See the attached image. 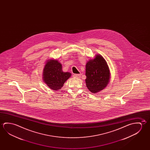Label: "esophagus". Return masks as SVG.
I'll return each mask as SVG.
<instances>
[{
	"instance_id": "34e87169",
	"label": "esophagus",
	"mask_w": 150,
	"mask_h": 150,
	"mask_svg": "<svg viewBox=\"0 0 150 150\" xmlns=\"http://www.w3.org/2000/svg\"><path fill=\"white\" fill-rule=\"evenodd\" d=\"M81 76V74H74V75H73V76H74V77L78 78V79L80 78Z\"/></svg>"
}]
</instances>
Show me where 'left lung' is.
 I'll return each instance as SVG.
<instances>
[{"mask_svg": "<svg viewBox=\"0 0 150 150\" xmlns=\"http://www.w3.org/2000/svg\"><path fill=\"white\" fill-rule=\"evenodd\" d=\"M86 87L93 93H97L107 86L110 81L109 67L101 55H96L86 64Z\"/></svg>", "mask_w": 150, "mask_h": 150, "instance_id": "left-lung-1", "label": "left lung"}]
</instances>
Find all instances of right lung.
I'll use <instances>...</instances> for the list:
<instances>
[{
	"label": "right lung",
	"instance_id": "right-lung-1",
	"mask_svg": "<svg viewBox=\"0 0 150 150\" xmlns=\"http://www.w3.org/2000/svg\"><path fill=\"white\" fill-rule=\"evenodd\" d=\"M71 76V73L63 71L62 64L58 61H47L43 71V79L50 88L55 91L61 89Z\"/></svg>",
	"mask_w": 150,
	"mask_h": 150
}]
</instances>
